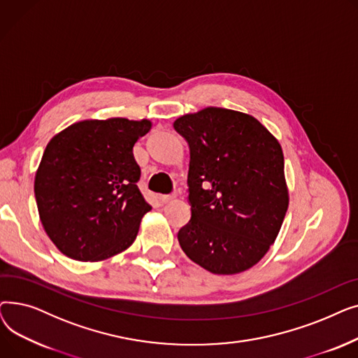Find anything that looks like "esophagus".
<instances>
[{
    "mask_svg": "<svg viewBox=\"0 0 358 358\" xmlns=\"http://www.w3.org/2000/svg\"><path fill=\"white\" fill-rule=\"evenodd\" d=\"M159 200L165 204V203H171L173 200H176V196L174 194H165V196H161Z\"/></svg>",
    "mask_w": 358,
    "mask_h": 358,
    "instance_id": "esophagus-1",
    "label": "esophagus"
}]
</instances>
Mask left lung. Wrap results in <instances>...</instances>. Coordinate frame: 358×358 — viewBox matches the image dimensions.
<instances>
[{"label": "left lung", "instance_id": "obj_1", "mask_svg": "<svg viewBox=\"0 0 358 358\" xmlns=\"http://www.w3.org/2000/svg\"><path fill=\"white\" fill-rule=\"evenodd\" d=\"M174 129L190 148L192 219L178 232L181 250L213 274L254 267L289 208L278 141L251 115L222 107L184 115Z\"/></svg>", "mask_w": 358, "mask_h": 358}]
</instances>
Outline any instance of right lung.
I'll return each mask as SVG.
<instances>
[{"label": "right lung", "mask_w": 358, "mask_h": 358, "mask_svg": "<svg viewBox=\"0 0 358 358\" xmlns=\"http://www.w3.org/2000/svg\"><path fill=\"white\" fill-rule=\"evenodd\" d=\"M148 119L81 120L55 135L34 177L43 229L64 255L103 261L127 250L149 212L134 146Z\"/></svg>", "instance_id": "1"}]
</instances>
